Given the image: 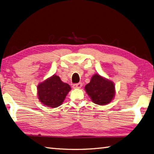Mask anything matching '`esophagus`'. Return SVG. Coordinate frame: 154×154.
Here are the masks:
<instances>
[{
    "label": "esophagus",
    "mask_w": 154,
    "mask_h": 154,
    "mask_svg": "<svg viewBox=\"0 0 154 154\" xmlns=\"http://www.w3.org/2000/svg\"><path fill=\"white\" fill-rule=\"evenodd\" d=\"M82 84L81 83V82H79V83H77V84H74L73 85V88H75V89L81 88L82 87Z\"/></svg>",
    "instance_id": "34e87169"
}]
</instances>
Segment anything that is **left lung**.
Listing matches in <instances>:
<instances>
[{"label": "left lung", "instance_id": "1", "mask_svg": "<svg viewBox=\"0 0 154 154\" xmlns=\"http://www.w3.org/2000/svg\"><path fill=\"white\" fill-rule=\"evenodd\" d=\"M86 92L92 101L99 105H105L111 103L115 96V83L105 77L96 73L85 87Z\"/></svg>", "mask_w": 154, "mask_h": 154}]
</instances>
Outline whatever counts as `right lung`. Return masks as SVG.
<instances>
[{
    "label": "right lung",
    "instance_id": "1",
    "mask_svg": "<svg viewBox=\"0 0 154 154\" xmlns=\"http://www.w3.org/2000/svg\"><path fill=\"white\" fill-rule=\"evenodd\" d=\"M71 89L68 83L62 82L59 76L54 74L39 82L37 95L42 104L47 107L56 108L62 104Z\"/></svg>",
    "mask_w": 154,
    "mask_h": 154
}]
</instances>
